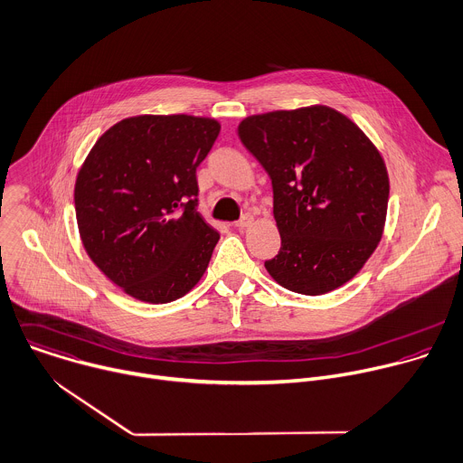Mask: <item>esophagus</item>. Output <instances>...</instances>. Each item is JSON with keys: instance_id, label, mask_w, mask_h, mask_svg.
Wrapping results in <instances>:
<instances>
[{"instance_id": "1", "label": "esophagus", "mask_w": 463, "mask_h": 463, "mask_svg": "<svg viewBox=\"0 0 463 463\" xmlns=\"http://www.w3.org/2000/svg\"><path fill=\"white\" fill-rule=\"evenodd\" d=\"M253 221H255V219H253V215H251V213H246V215H242V217H241V221H237V222H235V226H237V228H248V226H251V224H253Z\"/></svg>"}]
</instances>
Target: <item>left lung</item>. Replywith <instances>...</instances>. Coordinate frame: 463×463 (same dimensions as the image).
I'll return each instance as SVG.
<instances>
[{"label":"left lung","instance_id":"1","mask_svg":"<svg viewBox=\"0 0 463 463\" xmlns=\"http://www.w3.org/2000/svg\"><path fill=\"white\" fill-rule=\"evenodd\" d=\"M239 138L271 178L281 250L264 262L268 273L303 296L348 283L385 228L389 175L378 147L326 106L248 117Z\"/></svg>","mask_w":463,"mask_h":463}]
</instances>
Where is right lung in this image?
Listing matches in <instances>:
<instances>
[{
  "instance_id": "right-lung-1",
  "label": "right lung",
  "mask_w": 463,
  "mask_h": 463,
  "mask_svg": "<svg viewBox=\"0 0 463 463\" xmlns=\"http://www.w3.org/2000/svg\"><path fill=\"white\" fill-rule=\"evenodd\" d=\"M221 124L192 115H140L109 128L74 184L80 237L90 260L126 294L162 305L204 275L215 232L197 212V167Z\"/></svg>"
}]
</instances>
